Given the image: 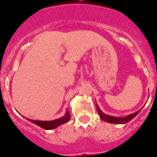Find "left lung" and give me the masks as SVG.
<instances>
[{
	"instance_id": "left-lung-1",
	"label": "left lung",
	"mask_w": 157,
	"mask_h": 157,
	"mask_svg": "<svg viewBox=\"0 0 157 157\" xmlns=\"http://www.w3.org/2000/svg\"><path fill=\"white\" fill-rule=\"evenodd\" d=\"M97 110L98 112L99 116L101 117V118L102 119L103 121L105 122H107V123H116V124H125V123H128L130 121L132 120V118H135L137 114L140 113L141 109L138 110V111L135 112L133 114H131L129 115L125 116V117H115V116H111V115H108V114L103 113L101 109L99 108V106L98 105H96Z\"/></svg>"
}]
</instances>
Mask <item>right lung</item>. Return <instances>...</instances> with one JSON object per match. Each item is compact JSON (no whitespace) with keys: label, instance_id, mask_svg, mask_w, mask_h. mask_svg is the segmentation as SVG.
<instances>
[{"label":"right lung","instance_id":"1","mask_svg":"<svg viewBox=\"0 0 157 157\" xmlns=\"http://www.w3.org/2000/svg\"><path fill=\"white\" fill-rule=\"evenodd\" d=\"M27 120H29L31 123H34L37 126L42 127L43 129L45 130H52L55 129L58 127L59 126L63 124V123H67V121L70 120V114L68 110H66L65 114L61 117L59 118H57V119H55V120L52 121H40V120H33V119H30V118H25Z\"/></svg>","mask_w":157,"mask_h":157}]
</instances>
